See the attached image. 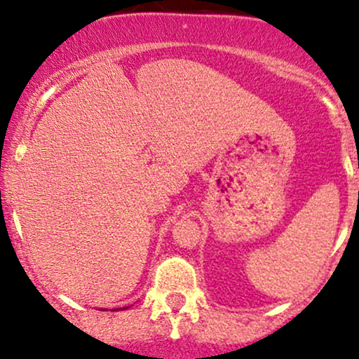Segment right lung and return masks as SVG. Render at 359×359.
I'll return each mask as SVG.
<instances>
[{
    "label": "right lung",
    "mask_w": 359,
    "mask_h": 359,
    "mask_svg": "<svg viewBox=\"0 0 359 359\" xmlns=\"http://www.w3.org/2000/svg\"><path fill=\"white\" fill-rule=\"evenodd\" d=\"M123 309H128V307H123ZM102 311H104V309H102ZM113 311H116V309H113ZM119 311H121V309H119Z\"/></svg>",
    "instance_id": "obj_1"
}]
</instances>
